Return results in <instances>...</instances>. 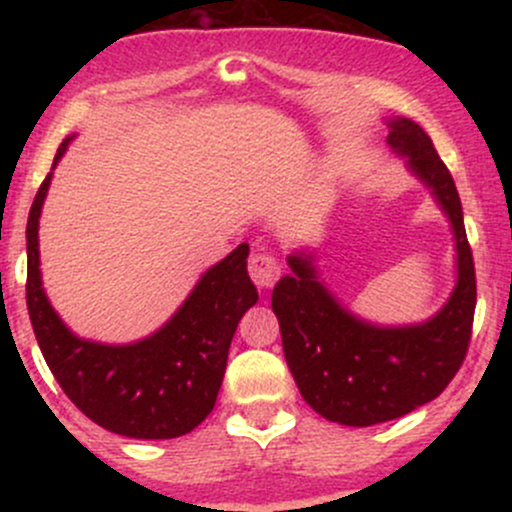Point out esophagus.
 I'll list each match as a JSON object with an SVG mask.
<instances>
[{
  "mask_svg": "<svg viewBox=\"0 0 512 512\" xmlns=\"http://www.w3.org/2000/svg\"><path fill=\"white\" fill-rule=\"evenodd\" d=\"M248 272L252 276V281H255L260 289H272L276 281H279L281 264H279V260H276V255L272 250L257 248L248 260Z\"/></svg>",
  "mask_w": 512,
  "mask_h": 512,
  "instance_id": "34e87169",
  "label": "esophagus"
}]
</instances>
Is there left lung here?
I'll return each instance as SVG.
<instances>
[{
	"mask_svg": "<svg viewBox=\"0 0 512 512\" xmlns=\"http://www.w3.org/2000/svg\"><path fill=\"white\" fill-rule=\"evenodd\" d=\"M387 144L407 156L452 223L457 284L436 317L414 327L358 320L317 281L310 257L291 255L293 274L274 286L272 308L289 370L305 402L344 426H373L424 407L448 387L472 339L477 276L462 204L431 137L407 117L390 120Z\"/></svg>",
	"mask_w": 512,
	"mask_h": 512,
	"instance_id": "8db88e82",
	"label": "left lung"
}]
</instances>
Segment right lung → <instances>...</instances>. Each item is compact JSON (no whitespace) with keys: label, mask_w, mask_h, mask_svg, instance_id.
Returning a JSON list of instances; mask_svg holds the SVG:
<instances>
[{"label":"right lung","mask_w":512,"mask_h":512,"mask_svg":"<svg viewBox=\"0 0 512 512\" xmlns=\"http://www.w3.org/2000/svg\"><path fill=\"white\" fill-rule=\"evenodd\" d=\"M67 144H60L52 168ZM50 178L40 185L26 226V305L45 363L64 395L105 431L142 440L185 436L214 409L233 334L257 303L248 243L214 264L156 334L127 346L86 342L64 327L40 281L38 219Z\"/></svg>","instance_id":"obj_1"}]
</instances>
